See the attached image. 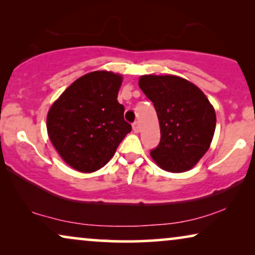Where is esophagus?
I'll return each mask as SVG.
<instances>
[{
  "mask_svg": "<svg viewBox=\"0 0 255 255\" xmlns=\"http://www.w3.org/2000/svg\"><path fill=\"white\" fill-rule=\"evenodd\" d=\"M132 128H133V131L135 133H138L139 131H140V125H139L138 122H134L133 124H132Z\"/></svg>",
  "mask_w": 255,
  "mask_h": 255,
  "instance_id": "34e87169",
  "label": "esophagus"
}]
</instances>
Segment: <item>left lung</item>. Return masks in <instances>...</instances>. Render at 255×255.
Masks as SVG:
<instances>
[{
  "mask_svg": "<svg viewBox=\"0 0 255 255\" xmlns=\"http://www.w3.org/2000/svg\"><path fill=\"white\" fill-rule=\"evenodd\" d=\"M140 89L153 102L160 124L159 145L151 156L167 172L182 173L210 147L216 113L203 92L175 75H142Z\"/></svg>",
  "mask_w": 255,
  "mask_h": 255,
  "instance_id": "8db88e82",
  "label": "left lung"
}]
</instances>
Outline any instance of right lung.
I'll list each match as a JSON object with an SVG mask.
<instances>
[{
    "label": "right lung",
    "instance_id": "add662e5",
    "mask_svg": "<svg viewBox=\"0 0 255 255\" xmlns=\"http://www.w3.org/2000/svg\"><path fill=\"white\" fill-rule=\"evenodd\" d=\"M122 76L96 71L72 83L52 104L47 132L59 154L72 168L92 173L102 168L116 152L131 124L117 95Z\"/></svg>",
    "mask_w": 255,
    "mask_h": 255
}]
</instances>
